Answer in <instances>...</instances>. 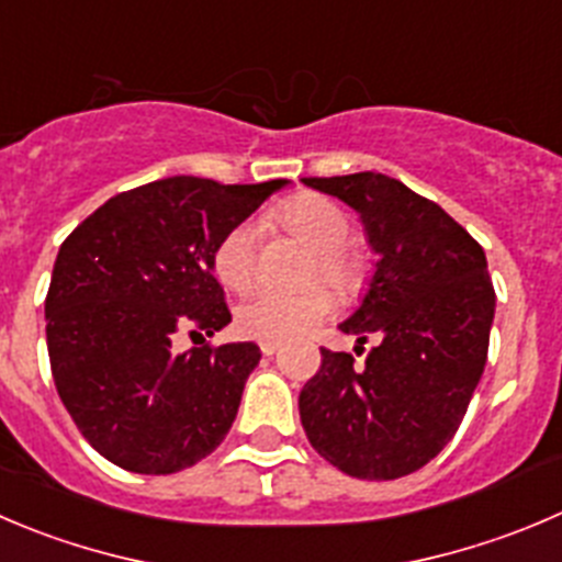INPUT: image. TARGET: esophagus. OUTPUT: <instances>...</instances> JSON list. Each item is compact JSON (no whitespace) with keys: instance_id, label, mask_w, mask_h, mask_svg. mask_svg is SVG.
Returning a JSON list of instances; mask_svg holds the SVG:
<instances>
[{"instance_id":"obj_1","label":"esophagus","mask_w":562,"mask_h":562,"mask_svg":"<svg viewBox=\"0 0 562 562\" xmlns=\"http://www.w3.org/2000/svg\"><path fill=\"white\" fill-rule=\"evenodd\" d=\"M261 352H265V356H276L278 350H281V341H261Z\"/></svg>"}]
</instances>
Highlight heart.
<instances>
[{"mask_svg": "<svg viewBox=\"0 0 562 562\" xmlns=\"http://www.w3.org/2000/svg\"><path fill=\"white\" fill-rule=\"evenodd\" d=\"M278 223L292 237L314 248L308 278H325L336 290L352 295L364 284V256L358 254L350 237V217L330 198L317 192H301L278 210ZM212 270L217 281L232 292H248L259 272V228L243 221L228 228L212 250ZM336 306V297L323 281H312L303 290H265L243 303L234 314V328L248 339L284 341L323 323Z\"/></svg>", "mask_w": 562, "mask_h": 562, "instance_id": "1", "label": "heart"}]
</instances>
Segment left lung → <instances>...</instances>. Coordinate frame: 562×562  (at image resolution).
I'll list each match as a JSON object with an SVG mask.
<instances>
[{
	"instance_id": "obj_1",
	"label": "left lung",
	"mask_w": 562,
	"mask_h": 562,
	"mask_svg": "<svg viewBox=\"0 0 562 562\" xmlns=\"http://www.w3.org/2000/svg\"><path fill=\"white\" fill-rule=\"evenodd\" d=\"M361 215L375 276L364 303L339 325L375 347L364 367L319 347L301 392L314 450L358 480H397L430 463L469 408L494 323V284L477 239L430 198L392 176L303 179Z\"/></svg>"
}]
</instances>
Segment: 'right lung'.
<instances>
[{
  "mask_svg": "<svg viewBox=\"0 0 562 562\" xmlns=\"http://www.w3.org/2000/svg\"><path fill=\"white\" fill-rule=\"evenodd\" d=\"M284 184L170 176L117 192L60 245L46 292L52 378L115 467L173 474L226 438L261 350L170 345L176 330L212 336L232 323L212 250Z\"/></svg>",
  "mask_w": 562,
  "mask_h": 562,
  "instance_id": "right-lung-1",
  "label": "right lung"
}]
</instances>
